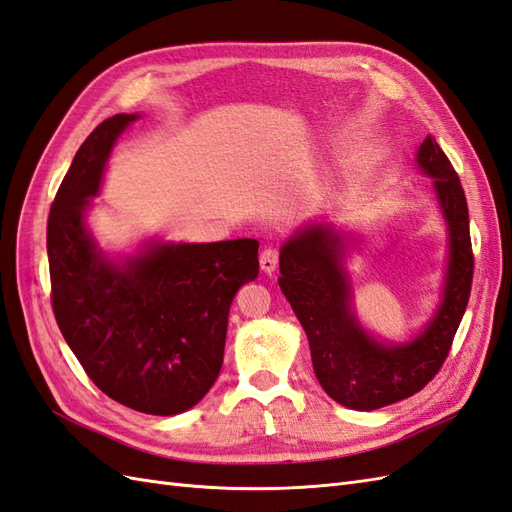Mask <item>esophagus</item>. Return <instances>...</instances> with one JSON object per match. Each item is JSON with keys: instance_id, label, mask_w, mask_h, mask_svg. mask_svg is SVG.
<instances>
[{"instance_id": "1", "label": "esophagus", "mask_w": 512, "mask_h": 512, "mask_svg": "<svg viewBox=\"0 0 512 512\" xmlns=\"http://www.w3.org/2000/svg\"><path fill=\"white\" fill-rule=\"evenodd\" d=\"M259 266L266 274H272L279 266V251L274 246H266L264 251L259 253Z\"/></svg>"}]
</instances>
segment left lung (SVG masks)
Segmentation results:
<instances>
[{"mask_svg": "<svg viewBox=\"0 0 512 512\" xmlns=\"http://www.w3.org/2000/svg\"><path fill=\"white\" fill-rule=\"evenodd\" d=\"M417 166L432 179L448 227V270L435 316L411 342L383 344L352 311L344 259L355 238L329 222L300 227L281 246L279 285L309 339L313 372L329 396L355 411H374L424 389L448 357L474 279L465 192L448 155L426 136Z\"/></svg>", "mask_w": 512, "mask_h": 512, "instance_id": "8db88e82", "label": "left lung"}]
</instances>
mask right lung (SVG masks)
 Here are the masks:
<instances>
[{
  "mask_svg": "<svg viewBox=\"0 0 512 512\" xmlns=\"http://www.w3.org/2000/svg\"><path fill=\"white\" fill-rule=\"evenodd\" d=\"M138 114L95 127L47 220L51 305L77 361L106 396L149 415L192 409L216 383L235 292L259 274L253 238L147 242L108 257L86 227L108 157Z\"/></svg>",
  "mask_w": 512,
  "mask_h": 512,
  "instance_id": "add662e5",
  "label": "right lung"
}]
</instances>
